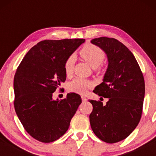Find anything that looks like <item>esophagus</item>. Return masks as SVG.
<instances>
[{
    "label": "esophagus",
    "mask_w": 156,
    "mask_h": 156,
    "mask_svg": "<svg viewBox=\"0 0 156 156\" xmlns=\"http://www.w3.org/2000/svg\"><path fill=\"white\" fill-rule=\"evenodd\" d=\"M81 100H82V102H84H84L87 101V99L85 97H84V96H82V97H81Z\"/></svg>",
    "instance_id": "esophagus-1"
}]
</instances>
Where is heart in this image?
<instances>
[{"mask_svg":"<svg viewBox=\"0 0 156 156\" xmlns=\"http://www.w3.org/2000/svg\"><path fill=\"white\" fill-rule=\"evenodd\" d=\"M80 55L81 57L90 65L91 67L97 69H100L101 63L104 59L105 54L101 48L94 44L84 45L80 50ZM75 57L74 55L69 56L64 63V70L67 75H70L72 72L73 66L75 63ZM94 83L92 81L85 78H78L71 81L68 85V89L71 92L76 94H84L90 89L93 87Z\"/></svg>","mask_w":156,"mask_h":156,"instance_id":"heart-1","label":"heart"}]
</instances>
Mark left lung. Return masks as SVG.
<instances>
[{
  "mask_svg": "<svg viewBox=\"0 0 156 156\" xmlns=\"http://www.w3.org/2000/svg\"><path fill=\"white\" fill-rule=\"evenodd\" d=\"M91 43L107 55L103 81L94 92L108 101L104 106L102 102L89 100L93 105L90 123L99 139L115 144L127 138L140 121L145 81L134 56L123 44L106 37L94 38Z\"/></svg>",
  "mask_w": 156,
  "mask_h": 156,
  "instance_id": "1",
  "label": "left lung"
}]
</instances>
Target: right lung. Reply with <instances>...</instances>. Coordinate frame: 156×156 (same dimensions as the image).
Wrapping results in <instances>:
<instances>
[{
    "mask_svg": "<svg viewBox=\"0 0 156 156\" xmlns=\"http://www.w3.org/2000/svg\"><path fill=\"white\" fill-rule=\"evenodd\" d=\"M84 39L44 40L26 53L14 76V108L25 130L42 143L62 136L81 103V96L53 100V93L65 82L64 63Z\"/></svg>",
    "mask_w": 156,
    "mask_h": 156,
    "instance_id": "1",
    "label": "right lung"
}]
</instances>
